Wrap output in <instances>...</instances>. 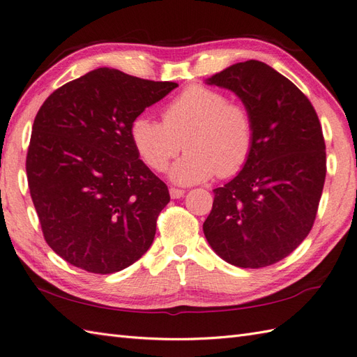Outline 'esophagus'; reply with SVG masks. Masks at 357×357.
<instances>
[{
    "instance_id": "1",
    "label": "esophagus",
    "mask_w": 357,
    "mask_h": 357,
    "mask_svg": "<svg viewBox=\"0 0 357 357\" xmlns=\"http://www.w3.org/2000/svg\"><path fill=\"white\" fill-rule=\"evenodd\" d=\"M184 190H181V188H175V187H172L170 188V197L172 199H181L182 196H184Z\"/></svg>"
}]
</instances>
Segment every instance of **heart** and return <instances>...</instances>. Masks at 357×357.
I'll return each mask as SVG.
<instances>
[{"label": "heart", "instance_id": "obj_1", "mask_svg": "<svg viewBox=\"0 0 357 357\" xmlns=\"http://www.w3.org/2000/svg\"><path fill=\"white\" fill-rule=\"evenodd\" d=\"M130 139L149 169L172 165L170 179L179 185L205 182L214 175L233 176L250 161L254 149V119L242 103L228 102L218 89L192 85L165 105L162 123L138 115L130 123Z\"/></svg>", "mask_w": 357, "mask_h": 357}]
</instances>
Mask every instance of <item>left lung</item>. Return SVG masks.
I'll list each match as a JSON object with an SVG mask.
<instances>
[{
    "instance_id": "left-lung-1",
    "label": "left lung",
    "mask_w": 357,
    "mask_h": 357,
    "mask_svg": "<svg viewBox=\"0 0 357 357\" xmlns=\"http://www.w3.org/2000/svg\"><path fill=\"white\" fill-rule=\"evenodd\" d=\"M242 100L254 119L250 161L214 188L204 234L220 259L259 269L283 260L307 237L326 181V143L309 98L260 61L205 80Z\"/></svg>"
}]
</instances>
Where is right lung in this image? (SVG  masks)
Returning a JSON list of instances; mask_svg holds the SVG:
<instances>
[{
    "label": "right lung",
    "instance_id": "obj_1",
    "mask_svg": "<svg viewBox=\"0 0 357 357\" xmlns=\"http://www.w3.org/2000/svg\"><path fill=\"white\" fill-rule=\"evenodd\" d=\"M176 86L97 68L40 106L26 161L29 188L45 242L73 266L114 273L151 248L170 195L139 160L129 129Z\"/></svg>",
    "mask_w": 357,
    "mask_h": 357
}]
</instances>
